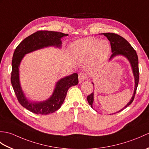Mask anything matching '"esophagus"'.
Masks as SVG:
<instances>
[{"label": "esophagus", "mask_w": 149, "mask_h": 149, "mask_svg": "<svg viewBox=\"0 0 149 149\" xmlns=\"http://www.w3.org/2000/svg\"><path fill=\"white\" fill-rule=\"evenodd\" d=\"M85 79H86V75L84 73H81V74H79V83H83Z\"/></svg>", "instance_id": "1"}]
</instances>
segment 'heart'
<instances>
[{
  "mask_svg": "<svg viewBox=\"0 0 149 149\" xmlns=\"http://www.w3.org/2000/svg\"><path fill=\"white\" fill-rule=\"evenodd\" d=\"M110 50L108 41L94 37L77 40L70 46V51L75 58L80 59L89 58L88 68L90 70L102 66L108 59Z\"/></svg>",
  "mask_w": 149,
  "mask_h": 149,
  "instance_id": "1",
  "label": "heart"
}]
</instances>
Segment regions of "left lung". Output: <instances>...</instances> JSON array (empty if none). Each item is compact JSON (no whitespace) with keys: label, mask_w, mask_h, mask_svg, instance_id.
Listing matches in <instances>:
<instances>
[{"label":"left lung","mask_w":149,"mask_h":149,"mask_svg":"<svg viewBox=\"0 0 149 149\" xmlns=\"http://www.w3.org/2000/svg\"><path fill=\"white\" fill-rule=\"evenodd\" d=\"M105 36L107 37V38L110 42L111 47V52L112 55L109 58V61L115 58L116 56H122L125 57L127 59L129 63H130L132 74L134 78V93L132 94V96L130 101L126 104V106L123 107L122 109L119 110L116 113H112L115 114L122 111L123 109H125L126 107L129 106L132 102L134 100V95L136 91V89L138 87V82H139V69H138V58L136 52L135 50L132 48V47L130 45L127 40L123 38V37L120 36L118 34L115 33H103ZM93 85H94L93 83H92ZM87 100L88 103L91 107H93V103L94 101V93H91L90 95L87 97Z\"/></svg>","instance_id":"1"}]
</instances>
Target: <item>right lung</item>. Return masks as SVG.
Instances as JSON below:
<instances>
[{"instance_id":"right-lung-1","label":"right lung","mask_w":149,"mask_h":149,"mask_svg":"<svg viewBox=\"0 0 149 149\" xmlns=\"http://www.w3.org/2000/svg\"><path fill=\"white\" fill-rule=\"evenodd\" d=\"M68 34L49 31H40L25 38L16 48L12 59L11 82L16 96L21 105L37 115H48L58 110L64 102L68 90L79 83L78 75L74 73L56 82L53 92L45 100L35 102L27 99L22 90L20 81V65L25 55L47 47L60 49L62 38Z\"/></svg>"}]
</instances>
